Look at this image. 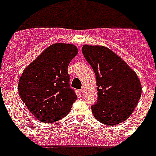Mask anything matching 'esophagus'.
<instances>
[{
  "label": "esophagus",
  "instance_id": "34e87169",
  "mask_svg": "<svg viewBox=\"0 0 156 156\" xmlns=\"http://www.w3.org/2000/svg\"><path fill=\"white\" fill-rule=\"evenodd\" d=\"M86 90H87V89H86V87H84V86H83V87H82L81 93H86Z\"/></svg>",
  "mask_w": 156,
  "mask_h": 156
}]
</instances>
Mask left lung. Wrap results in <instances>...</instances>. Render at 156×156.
<instances>
[{
    "mask_svg": "<svg viewBox=\"0 0 156 156\" xmlns=\"http://www.w3.org/2000/svg\"><path fill=\"white\" fill-rule=\"evenodd\" d=\"M82 51L96 75L98 102L91 107L96 119L115 126L131 116L141 96V84L131 67L107 47L83 44Z\"/></svg>",
    "mask_w": 156,
    "mask_h": 156,
    "instance_id": "1",
    "label": "left lung"
}]
</instances>
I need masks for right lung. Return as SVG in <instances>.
Listing matches in <instances>:
<instances>
[{
	"mask_svg": "<svg viewBox=\"0 0 156 156\" xmlns=\"http://www.w3.org/2000/svg\"><path fill=\"white\" fill-rule=\"evenodd\" d=\"M78 53V48L72 44H53L24 69L18 83L19 95L40 122L60 120L77 100L69 87L68 66Z\"/></svg>",
	"mask_w": 156,
	"mask_h": 156,
	"instance_id": "obj_1",
	"label": "right lung"
}]
</instances>
